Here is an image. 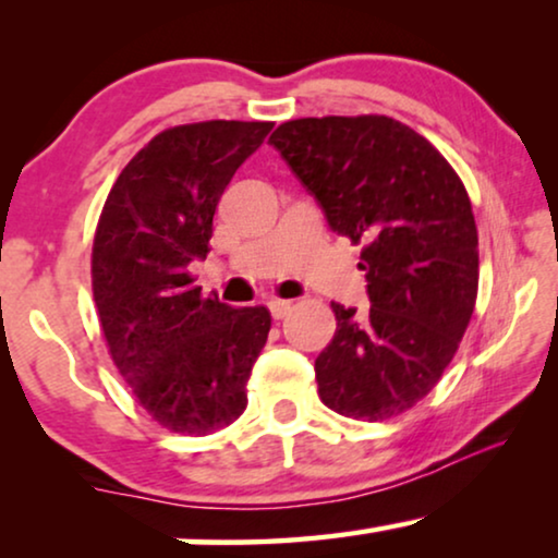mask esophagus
I'll return each instance as SVG.
<instances>
[{"instance_id":"esophagus-1","label":"esophagus","mask_w":558,"mask_h":558,"mask_svg":"<svg viewBox=\"0 0 558 558\" xmlns=\"http://www.w3.org/2000/svg\"><path fill=\"white\" fill-rule=\"evenodd\" d=\"M266 304H269V312H271L274 319L287 317L289 310H292V302H287V300H269Z\"/></svg>"}]
</instances>
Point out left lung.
Segmentation results:
<instances>
[{
  "instance_id": "1",
  "label": "left lung",
  "mask_w": 558,
  "mask_h": 558,
  "mask_svg": "<svg viewBox=\"0 0 558 558\" xmlns=\"http://www.w3.org/2000/svg\"><path fill=\"white\" fill-rule=\"evenodd\" d=\"M332 231L365 243L371 310L332 302L317 355L327 409L384 422L422 401L452 361L477 300V228L462 180L388 117L294 119L269 136Z\"/></svg>"
}]
</instances>
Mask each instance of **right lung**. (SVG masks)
Wrapping results in <instances>:
<instances>
[{
	"label": "right lung",
	"instance_id": "add662e5",
	"mask_svg": "<svg viewBox=\"0 0 558 558\" xmlns=\"http://www.w3.org/2000/svg\"><path fill=\"white\" fill-rule=\"evenodd\" d=\"M271 121H201L165 129L113 182L98 218L90 279L111 361L147 414L205 437L246 409L266 345V307L203 296L187 266L208 256L213 216Z\"/></svg>",
	"mask_w": 558,
	"mask_h": 558
}]
</instances>
